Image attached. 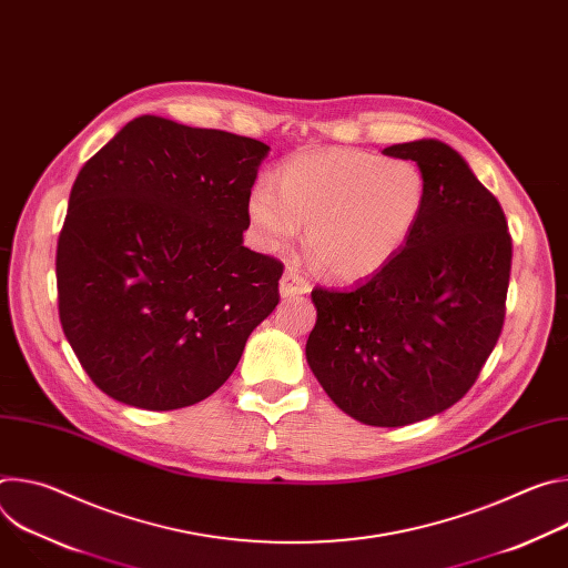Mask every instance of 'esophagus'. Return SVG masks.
<instances>
[{
  "instance_id": "1",
  "label": "esophagus",
  "mask_w": 568,
  "mask_h": 568,
  "mask_svg": "<svg viewBox=\"0 0 568 568\" xmlns=\"http://www.w3.org/2000/svg\"><path fill=\"white\" fill-rule=\"evenodd\" d=\"M278 290H281V296H283V298H290V296L307 294V292H310V283H307L296 270H285Z\"/></svg>"
}]
</instances>
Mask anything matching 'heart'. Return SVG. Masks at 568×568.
<instances>
[{"label":"heart","mask_w":568,"mask_h":568,"mask_svg":"<svg viewBox=\"0 0 568 568\" xmlns=\"http://www.w3.org/2000/svg\"><path fill=\"white\" fill-rule=\"evenodd\" d=\"M258 182L247 215L265 252H285L305 229L307 252L342 281L379 272L412 237L427 182L412 159H382L355 148L301 152Z\"/></svg>","instance_id":"b5f03b06"}]
</instances>
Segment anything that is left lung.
Wrapping results in <instances>:
<instances>
[{
	"label": "left lung",
	"instance_id": "left-lung-1",
	"mask_svg": "<svg viewBox=\"0 0 568 568\" xmlns=\"http://www.w3.org/2000/svg\"><path fill=\"white\" fill-rule=\"evenodd\" d=\"M427 200L412 237L353 290L314 287L305 359L351 418L404 427L456 404L497 346L506 316L513 240L497 197L438 139L395 143Z\"/></svg>",
	"mask_w": 568,
	"mask_h": 568
}]
</instances>
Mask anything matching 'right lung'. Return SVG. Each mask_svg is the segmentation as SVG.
<instances>
[{"label": "right lung", "mask_w": 568, "mask_h": 568, "mask_svg": "<svg viewBox=\"0 0 568 568\" xmlns=\"http://www.w3.org/2000/svg\"><path fill=\"white\" fill-rule=\"evenodd\" d=\"M267 152L143 114L80 169L58 240V310L110 397L148 412L202 402L278 305L283 265L242 245Z\"/></svg>", "instance_id": "add662e5"}]
</instances>
